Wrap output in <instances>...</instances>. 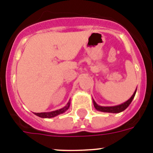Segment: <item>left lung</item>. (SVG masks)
<instances>
[{
    "instance_id": "8db88e82",
    "label": "left lung",
    "mask_w": 153,
    "mask_h": 153,
    "mask_svg": "<svg viewBox=\"0 0 153 153\" xmlns=\"http://www.w3.org/2000/svg\"><path fill=\"white\" fill-rule=\"evenodd\" d=\"M136 91L134 92L133 93V95L131 97V98L129 100L125 102L124 103L121 104V105H119V106H98L97 103L95 102V101L93 100V104H94V106H95L96 109L99 111L101 112H105V113H120V112L123 111L126 109L128 106H129V104L131 103V102L132 101L133 98L135 97V94H136Z\"/></svg>"
}]
</instances>
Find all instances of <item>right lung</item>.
I'll list each match as a JSON object with an SVG mask.
<instances>
[{"mask_svg":"<svg viewBox=\"0 0 153 153\" xmlns=\"http://www.w3.org/2000/svg\"><path fill=\"white\" fill-rule=\"evenodd\" d=\"M70 103L68 102L67 105L66 106H64L63 108L60 109H58V110H55V111L49 112V113H35V115L38 116L39 117H41V118H52V117H54L56 116L59 114H61V113H64L65 111H67L68 108L70 107Z\"/></svg>","mask_w":153,"mask_h":153,"instance_id":"obj_1","label":"right lung"}]
</instances>
